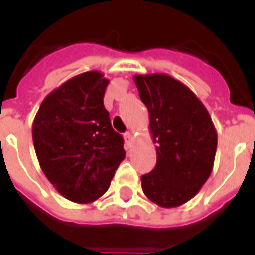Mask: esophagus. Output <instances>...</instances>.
Here are the masks:
<instances>
[{
  "instance_id": "obj_1",
  "label": "esophagus",
  "mask_w": 255,
  "mask_h": 255,
  "mask_svg": "<svg viewBox=\"0 0 255 255\" xmlns=\"http://www.w3.org/2000/svg\"><path fill=\"white\" fill-rule=\"evenodd\" d=\"M124 143H126V145H127V148L131 147L132 144V135L129 133V132H127V133H124Z\"/></svg>"
}]
</instances>
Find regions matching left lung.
<instances>
[{
  "label": "left lung",
  "mask_w": 255,
  "mask_h": 255,
  "mask_svg": "<svg viewBox=\"0 0 255 255\" xmlns=\"http://www.w3.org/2000/svg\"><path fill=\"white\" fill-rule=\"evenodd\" d=\"M140 99L149 112L156 167L141 176L144 194L163 208L193 198L209 178L217 132L209 112L190 88L167 74L135 75Z\"/></svg>",
  "instance_id": "obj_1"
}]
</instances>
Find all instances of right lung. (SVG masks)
Returning <instances> with one entry per match:
<instances>
[{
    "label": "right lung",
    "mask_w": 255,
    "mask_h": 255,
    "mask_svg": "<svg viewBox=\"0 0 255 255\" xmlns=\"http://www.w3.org/2000/svg\"><path fill=\"white\" fill-rule=\"evenodd\" d=\"M110 81L100 71L71 78L46 96L33 122L42 172L65 198L88 204L103 196L126 157L103 96Z\"/></svg>",
    "instance_id": "add662e5"
}]
</instances>
